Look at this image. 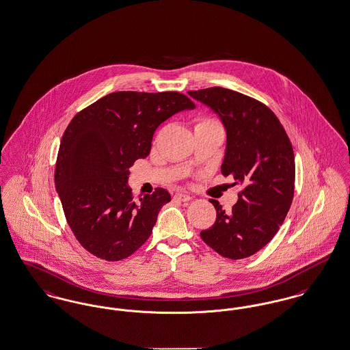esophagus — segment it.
Masks as SVG:
<instances>
[{
  "instance_id": "34e87169",
  "label": "esophagus",
  "mask_w": 350,
  "mask_h": 350,
  "mask_svg": "<svg viewBox=\"0 0 350 350\" xmlns=\"http://www.w3.org/2000/svg\"><path fill=\"white\" fill-rule=\"evenodd\" d=\"M174 198L181 200V202H189V200H191V197H190L189 194H186V193H177V194L174 196Z\"/></svg>"
}]
</instances>
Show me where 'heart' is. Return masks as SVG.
Here are the masks:
<instances>
[{"mask_svg": "<svg viewBox=\"0 0 350 350\" xmlns=\"http://www.w3.org/2000/svg\"><path fill=\"white\" fill-rule=\"evenodd\" d=\"M200 127L221 129L220 124H219V122L215 120V119H213V118H202V119H200V120L197 122V124H196V129H200Z\"/></svg>", "mask_w": 350, "mask_h": 350, "instance_id": "b5f03b06", "label": "heart"}]
</instances>
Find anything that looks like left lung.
Returning <instances> with one entry per match:
<instances>
[{
	"mask_svg": "<svg viewBox=\"0 0 350 350\" xmlns=\"http://www.w3.org/2000/svg\"><path fill=\"white\" fill-rule=\"evenodd\" d=\"M189 94L220 118L227 133L221 174L243 186L231 211L210 200L217 220L200 237L223 257H250L278 232L290 210L295 183L291 142L280 119L260 100L220 86Z\"/></svg>",
	"mask_w": 350,
	"mask_h": 350,
	"instance_id": "left-lung-1",
	"label": "left lung"
}]
</instances>
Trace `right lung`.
<instances>
[{"mask_svg":"<svg viewBox=\"0 0 350 350\" xmlns=\"http://www.w3.org/2000/svg\"><path fill=\"white\" fill-rule=\"evenodd\" d=\"M194 107L178 92H116L70 120L57 153L55 185L68 226L85 250L119 261L148 240L170 194L157 187L133 200L130 167L150 154L163 122Z\"/></svg>","mask_w":350,"mask_h":350,"instance_id":"add662e5","label":"right lung"}]
</instances>
